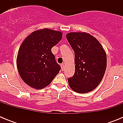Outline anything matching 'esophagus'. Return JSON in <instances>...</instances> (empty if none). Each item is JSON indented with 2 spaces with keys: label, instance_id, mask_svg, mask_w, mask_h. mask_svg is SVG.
Here are the masks:
<instances>
[{
  "label": "esophagus",
  "instance_id": "obj_1",
  "mask_svg": "<svg viewBox=\"0 0 123 123\" xmlns=\"http://www.w3.org/2000/svg\"><path fill=\"white\" fill-rule=\"evenodd\" d=\"M61 68H62V70H63L64 68H65V65H64V64H62V65H61Z\"/></svg>",
  "mask_w": 123,
  "mask_h": 123
}]
</instances>
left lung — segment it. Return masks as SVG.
Segmentation results:
<instances>
[{"label":"left lung","mask_w":123,"mask_h":123,"mask_svg":"<svg viewBox=\"0 0 123 123\" xmlns=\"http://www.w3.org/2000/svg\"><path fill=\"white\" fill-rule=\"evenodd\" d=\"M74 52L75 71L68 79L69 87L78 93L95 89L104 78L106 68V55L96 38L86 32H72L66 35Z\"/></svg>","instance_id":"8db88e82"}]
</instances>
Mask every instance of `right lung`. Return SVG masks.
Segmentation results:
<instances>
[{"label":"right lung","instance_id":"obj_1","mask_svg":"<svg viewBox=\"0 0 123 123\" xmlns=\"http://www.w3.org/2000/svg\"><path fill=\"white\" fill-rule=\"evenodd\" d=\"M62 38L60 31L45 28L34 31L19 47L17 58L18 73L25 83L41 89L50 84L61 68L52 48Z\"/></svg>","mask_w":123,"mask_h":123}]
</instances>
